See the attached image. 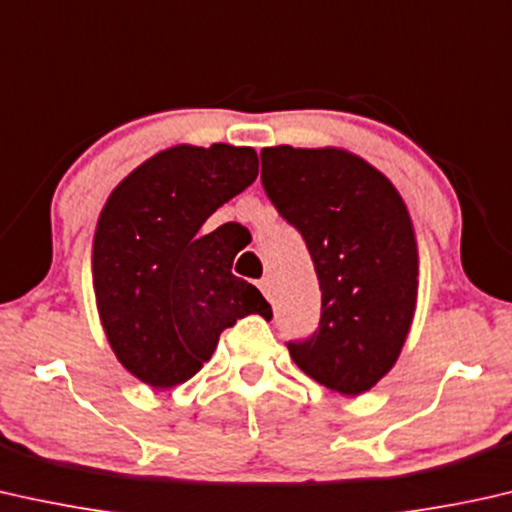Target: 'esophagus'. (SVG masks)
<instances>
[{"label":"esophagus","instance_id":"obj_1","mask_svg":"<svg viewBox=\"0 0 512 512\" xmlns=\"http://www.w3.org/2000/svg\"><path fill=\"white\" fill-rule=\"evenodd\" d=\"M258 288H261L265 298L272 300V279H270V277H263L261 281H258Z\"/></svg>","mask_w":512,"mask_h":512}]
</instances>
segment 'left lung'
I'll return each instance as SVG.
<instances>
[{
	"instance_id": "8db88e82",
	"label": "left lung",
	"mask_w": 512,
	"mask_h": 512,
	"mask_svg": "<svg viewBox=\"0 0 512 512\" xmlns=\"http://www.w3.org/2000/svg\"><path fill=\"white\" fill-rule=\"evenodd\" d=\"M265 194L300 231L321 284V323L288 342L295 365L362 395L395 365L418 300V242L388 177L339 147H265Z\"/></svg>"
}]
</instances>
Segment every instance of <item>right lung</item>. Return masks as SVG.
Wrapping results in <instances>:
<instances>
[{
    "label": "right lung",
    "instance_id": "right-lung-1",
    "mask_svg": "<svg viewBox=\"0 0 512 512\" xmlns=\"http://www.w3.org/2000/svg\"><path fill=\"white\" fill-rule=\"evenodd\" d=\"M256 175L251 147L175 145L108 196L92 242L96 309L110 348L138 381H189L238 318L272 316L261 291L231 272L233 224L205 228Z\"/></svg>",
    "mask_w": 512,
    "mask_h": 512
}]
</instances>
